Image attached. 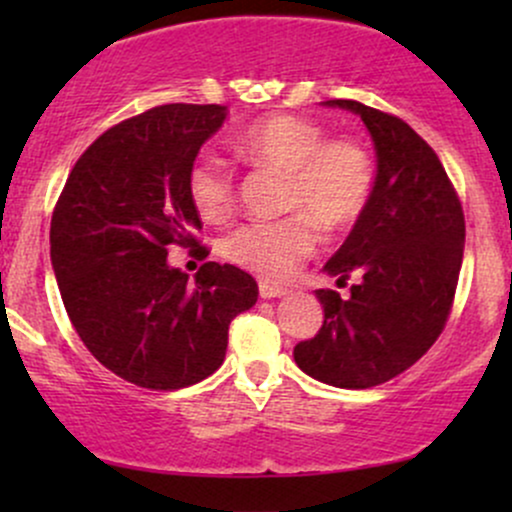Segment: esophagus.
Returning a JSON list of instances; mask_svg holds the SVG:
<instances>
[{"label": "esophagus", "mask_w": 512, "mask_h": 512, "mask_svg": "<svg viewBox=\"0 0 512 512\" xmlns=\"http://www.w3.org/2000/svg\"><path fill=\"white\" fill-rule=\"evenodd\" d=\"M286 291L284 286H274V284H269V281H260V296L262 298H284L286 296Z\"/></svg>", "instance_id": "esophagus-1"}]
</instances>
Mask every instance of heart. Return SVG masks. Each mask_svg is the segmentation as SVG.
Here are the masks:
<instances>
[{
  "label": "heart",
  "instance_id": "b5f03b06",
  "mask_svg": "<svg viewBox=\"0 0 512 512\" xmlns=\"http://www.w3.org/2000/svg\"><path fill=\"white\" fill-rule=\"evenodd\" d=\"M233 151L252 166L286 175L279 221L245 223L223 240V255L269 281H284L313 255L317 228L339 233L361 219L373 192V163L354 142H327L325 129L296 115L252 122L233 139ZM187 195L197 214L221 223L233 214L236 190L226 163L214 154L195 158Z\"/></svg>",
  "mask_w": 512,
  "mask_h": 512
}]
</instances>
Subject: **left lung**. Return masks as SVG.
Returning <instances> with one entry per match:
<instances>
[{"label": "left lung", "instance_id": "8db88e82", "mask_svg": "<svg viewBox=\"0 0 512 512\" xmlns=\"http://www.w3.org/2000/svg\"><path fill=\"white\" fill-rule=\"evenodd\" d=\"M358 115L375 149L368 207L325 272L361 276L351 296L315 291L320 332L296 344L298 368L320 383L366 390L414 366L448 320L464 250V214L436 151L395 115L325 101Z\"/></svg>", "mask_w": 512, "mask_h": 512}]
</instances>
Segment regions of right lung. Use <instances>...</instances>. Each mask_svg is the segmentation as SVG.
Returning <instances> with one entry per match:
<instances>
[{"instance_id": "add662e5", "label": "right lung", "mask_w": 512, "mask_h": 512, "mask_svg": "<svg viewBox=\"0 0 512 512\" xmlns=\"http://www.w3.org/2000/svg\"><path fill=\"white\" fill-rule=\"evenodd\" d=\"M226 117V105L173 103L110 127L76 161L52 214L69 320L127 383L180 390L209 378L231 320L257 303L255 279L233 264L207 262L190 281L168 262L170 245H197L187 173Z\"/></svg>"}]
</instances>
